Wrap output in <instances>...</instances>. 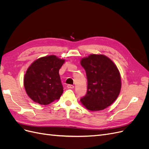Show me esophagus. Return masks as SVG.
Here are the masks:
<instances>
[{
  "instance_id": "34e87169",
  "label": "esophagus",
  "mask_w": 149,
  "mask_h": 149,
  "mask_svg": "<svg viewBox=\"0 0 149 149\" xmlns=\"http://www.w3.org/2000/svg\"><path fill=\"white\" fill-rule=\"evenodd\" d=\"M67 88H69V89H73L74 88V86L72 85V84H68L67 86Z\"/></svg>"
}]
</instances>
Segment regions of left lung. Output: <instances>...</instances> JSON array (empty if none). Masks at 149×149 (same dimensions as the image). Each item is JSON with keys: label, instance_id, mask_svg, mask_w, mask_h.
<instances>
[{"label": "left lung", "instance_id": "8db88e82", "mask_svg": "<svg viewBox=\"0 0 149 149\" xmlns=\"http://www.w3.org/2000/svg\"><path fill=\"white\" fill-rule=\"evenodd\" d=\"M88 79L86 96L82 104L89 111L106 109L118 98L121 89L119 71L110 58L104 55L91 54L81 60Z\"/></svg>", "mask_w": 149, "mask_h": 149}]
</instances>
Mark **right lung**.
I'll list each match as a JSON object with an SVG mask.
<instances>
[{
	"label": "right lung",
	"instance_id": "add662e5",
	"mask_svg": "<svg viewBox=\"0 0 149 149\" xmlns=\"http://www.w3.org/2000/svg\"><path fill=\"white\" fill-rule=\"evenodd\" d=\"M65 60L55 55L46 56L34 61L24 78L27 95L41 105L59 100L63 92L59 70Z\"/></svg>",
	"mask_w": 149,
	"mask_h": 149
}]
</instances>
